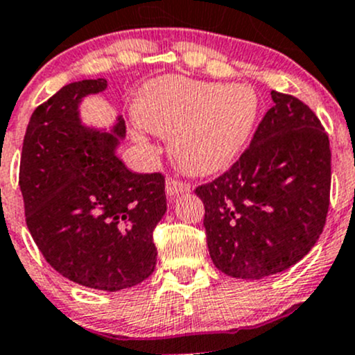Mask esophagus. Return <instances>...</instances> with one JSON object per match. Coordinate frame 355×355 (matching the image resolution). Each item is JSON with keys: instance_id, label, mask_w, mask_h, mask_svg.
I'll return each instance as SVG.
<instances>
[{"instance_id": "34e87169", "label": "esophagus", "mask_w": 355, "mask_h": 355, "mask_svg": "<svg viewBox=\"0 0 355 355\" xmlns=\"http://www.w3.org/2000/svg\"><path fill=\"white\" fill-rule=\"evenodd\" d=\"M189 191H191V186L186 184V182L178 181V179L174 178H169L166 181V193L169 198L181 195V193H189Z\"/></svg>"}]
</instances>
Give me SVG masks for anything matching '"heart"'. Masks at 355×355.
<instances>
[{
    "mask_svg": "<svg viewBox=\"0 0 355 355\" xmlns=\"http://www.w3.org/2000/svg\"><path fill=\"white\" fill-rule=\"evenodd\" d=\"M259 111L248 85L160 78L148 83L137 102L145 128L173 140V159L189 176L229 169L253 133Z\"/></svg>",
    "mask_w": 355,
    "mask_h": 355,
    "instance_id": "b5f03b06",
    "label": "heart"
}]
</instances>
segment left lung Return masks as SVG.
<instances>
[{"label": "left lung", "instance_id": "1", "mask_svg": "<svg viewBox=\"0 0 355 355\" xmlns=\"http://www.w3.org/2000/svg\"><path fill=\"white\" fill-rule=\"evenodd\" d=\"M275 102L250 147L215 181L196 188L214 265L259 280L301 261L327 222L331 152L316 114L272 90Z\"/></svg>", "mask_w": 355, "mask_h": 355}]
</instances>
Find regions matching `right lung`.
<instances>
[{
	"mask_svg": "<svg viewBox=\"0 0 355 355\" xmlns=\"http://www.w3.org/2000/svg\"><path fill=\"white\" fill-rule=\"evenodd\" d=\"M105 89V78L68 83L35 109L18 184L46 261L71 282L116 292L152 275V234L167 203L162 174L131 173L116 155L126 135L121 116L109 133L82 123L83 97Z\"/></svg>",
	"mask_w": 355,
	"mask_h": 355,
	"instance_id": "right-lung-1",
	"label": "right lung"
}]
</instances>
